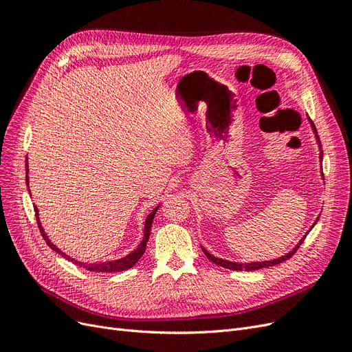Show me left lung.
<instances>
[{"mask_svg": "<svg viewBox=\"0 0 352 352\" xmlns=\"http://www.w3.org/2000/svg\"><path fill=\"white\" fill-rule=\"evenodd\" d=\"M308 122H310V124H311V129H313V132H314V135H316V141H317V145H318V150H320V154H318V158H320V162H322V158H323V150H322V144H320V138H318V135H317V131H316V126H314V123L311 122V119L310 117H308ZM322 176H323V173H322ZM320 217V216H318ZM318 217L316 219V221L313 223V226L310 228V230L314 228V225L318 221ZM308 230V232H310ZM308 232L305 233V236L308 235ZM305 236L304 238H301V241L298 242L295 247H294V250L292 251H289L287 254H285V255H282V257H279V258H274V260H269V261H252V263H236V261H229V260H223V258H219V257H214V255H211L204 247H202L201 245V250H202V252L206 254V257L210 260V261H212L214 264H217V265H220V267H225V269H229V270H245V272H251V270H258V269H264V267H272V265H276V264H280V263H283L285 260H287V258H291L292 255L295 254V251L300 248V245L302 243V241L305 239Z\"/></svg>", "mask_w": 352, "mask_h": 352, "instance_id": "obj_1", "label": "left lung"}]
</instances>
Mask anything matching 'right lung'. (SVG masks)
Instances as JSON below:
<instances>
[{"label":"right lung","instance_id":"1","mask_svg":"<svg viewBox=\"0 0 352 352\" xmlns=\"http://www.w3.org/2000/svg\"><path fill=\"white\" fill-rule=\"evenodd\" d=\"M28 173H29V166H28V157H26V185H28V188H29V176H28ZM29 192H30V190H29ZM160 206H162V204H158V206H157V207L150 212V214H148V217H146V220H145V226H144V238H142L141 243L138 245V247H136L132 252H129L127 255H124V257H122V258H119V260H111V261H104V263H95V264H87V263L78 261V260H74V258L69 257V255L63 252L61 250H58V248L56 247V245L50 241V238L47 236V233H45L44 228H42L41 221H39V211H38L36 206H35V214H36L38 228H39V230H41V235H42V238H44V239H45V242L50 245V248H51V250H54L56 252H58V254L61 255V257H65L66 260H69V261L74 263L76 265H79V267H83V269L89 270V272L116 273V272H123V270H127V269L133 267V265L138 263V260H140V258L142 257V254L145 252V248H146L148 238H150V233H151V225H153V220H154V216H155L157 210L160 208Z\"/></svg>","mask_w":352,"mask_h":352}]
</instances>
